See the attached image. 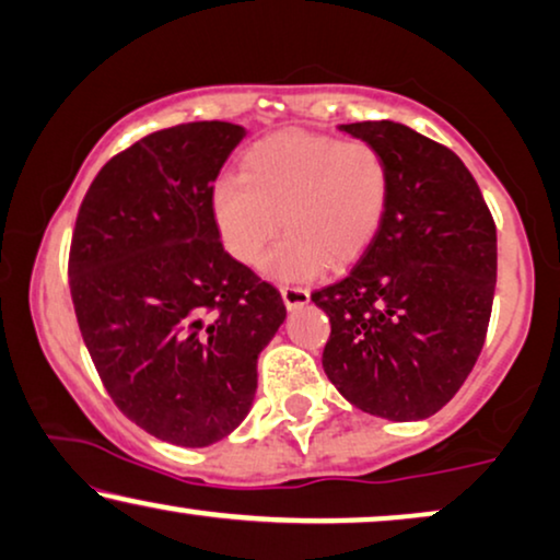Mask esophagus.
<instances>
[{"label": "esophagus", "mask_w": 560, "mask_h": 560, "mask_svg": "<svg viewBox=\"0 0 560 560\" xmlns=\"http://www.w3.org/2000/svg\"><path fill=\"white\" fill-rule=\"evenodd\" d=\"M281 300H284V304L289 310L294 307H304V304L310 302V292L304 287H281Z\"/></svg>", "instance_id": "34e87169"}]
</instances>
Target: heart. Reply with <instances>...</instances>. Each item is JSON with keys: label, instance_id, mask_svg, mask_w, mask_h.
<instances>
[{"label": "heart", "instance_id": "1", "mask_svg": "<svg viewBox=\"0 0 560 560\" xmlns=\"http://www.w3.org/2000/svg\"><path fill=\"white\" fill-rule=\"evenodd\" d=\"M392 166L382 148L304 130L273 132L243 155L241 176L212 189V218L235 260L256 266L284 222L266 268L310 279L355 264L382 233L392 205Z\"/></svg>", "mask_w": 560, "mask_h": 560}]
</instances>
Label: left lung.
I'll list each match as a JSON object with an SVG mask.
<instances>
[{
  "instance_id": "left-lung-1",
  "label": "left lung",
  "mask_w": 560,
  "mask_h": 560,
  "mask_svg": "<svg viewBox=\"0 0 560 560\" xmlns=\"http://www.w3.org/2000/svg\"><path fill=\"white\" fill-rule=\"evenodd\" d=\"M382 148L392 205L374 245L312 302L330 317L323 369L342 397L394 422L448 405L483 348L497 287V228L451 148L407 125H340Z\"/></svg>"
}]
</instances>
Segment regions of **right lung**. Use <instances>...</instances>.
Instances as JSON below:
<instances>
[{
	"label": "right lung",
	"mask_w": 560,
	"mask_h": 560,
	"mask_svg": "<svg viewBox=\"0 0 560 560\" xmlns=\"http://www.w3.org/2000/svg\"><path fill=\"white\" fill-rule=\"evenodd\" d=\"M243 138L220 119L140 138L96 174L71 237V300L104 389L138 428L186 448L245 420L258 353L287 317L212 218V184Z\"/></svg>",
	"instance_id": "obj_1"
}]
</instances>
